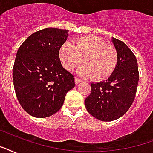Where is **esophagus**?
Listing matches in <instances>:
<instances>
[{
	"label": "esophagus",
	"instance_id": "1",
	"mask_svg": "<svg viewBox=\"0 0 153 153\" xmlns=\"http://www.w3.org/2000/svg\"><path fill=\"white\" fill-rule=\"evenodd\" d=\"M74 82H75V84L78 85L79 84L80 82H82V80L81 79H78V78H75V79H74Z\"/></svg>",
	"mask_w": 153,
	"mask_h": 153
}]
</instances>
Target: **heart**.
Here are the masks:
<instances>
[{"label": "heart", "instance_id": "b5f03b06", "mask_svg": "<svg viewBox=\"0 0 153 153\" xmlns=\"http://www.w3.org/2000/svg\"><path fill=\"white\" fill-rule=\"evenodd\" d=\"M59 58L66 70H73L81 63H85L78 70L79 74L96 81L111 76L118 64V52L114 46L108 45L102 38L95 36L83 37L74 42H64L59 49Z\"/></svg>", "mask_w": 153, "mask_h": 153}]
</instances>
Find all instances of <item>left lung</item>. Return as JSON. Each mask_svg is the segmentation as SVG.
I'll list each match as a JSON object with an SVG mask.
<instances>
[{
	"instance_id": "obj_1",
	"label": "left lung",
	"mask_w": 153,
	"mask_h": 153,
	"mask_svg": "<svg viewBox=\"0 0 153 153\" xmlns=\"http://www.w3.org/2000/svg\"><path fill=\"white\" fill-rule=\"evenodd\" d=\"M118 52V64L106 81L91 83V92L85 99L87 111L101 121L120 118L135 99L139 82L136 56L122 41L111 38Z\"/></svg>"
}]
</instances>
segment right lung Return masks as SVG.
<instances>
[{
  "instance_id": "obj_1",
  "label": "right lung",
  "mask_w": 153,
  "mask_h": 153,
  "mask_svg": "<svg viewBox=\"0 0 153 153\" xmlns=\"http://www.w3.org/2000/svg\"><path fill=\"white\" fill-rule=\"evenodd\" d=\"M67 30L46 28L33 33L17 51L13 70L20 104L30 115L45 118L61 109L74 78L63 68L59 49L68 38Z\"/></svg>"
}]
</instances>
